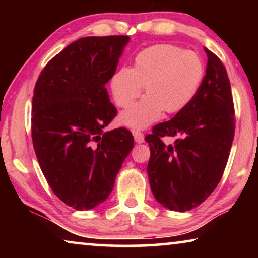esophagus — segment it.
Segmentation results:
<instances>
[{"instance_id":"34e87169","label":"esophagus","mask_w":258,"mask_h":258,"mask_svg":"<svg viewBox=\"0 0 258 258\" xmlns=\"http://www.w3.org/2000/svg\"><path fill=\"white\" fill-rule=\"evenodd\" d=\"M132 133H133V135H134V139H135V142H137V143H143L144 142V136H143V134L141 133V132H139V130H132Z\"/></svg>"}]
</instances>
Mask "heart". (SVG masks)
I'll list each match as a JSON object with an SVG mask.
<instances>
[{
	"label": "heart",
	"instance_id": "obj_1",
	"mask_svg": "<svg viewBox=\"0 0 258 258\" xmlns=\"http://www.w3.org/2000/svg\"><path fill=\"white\" fill-rule=\"evenodd\" d=\"M203 63L192 51L175 45L156 44L140 51L133 68H121L111 79L116 104L128 109L142 95L140 103L121 116L123 124L146 128L163 111L169 115L184 110L195 98L203 80Z\"/></svg>",
	"mask_w": 258,
	"mask_h": 258
}]
</instances>
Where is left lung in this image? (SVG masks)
<instances>
[{"label": "left lung", "instance_id": "8db88e82", "mask_svg": "<svg viewBox=\"0 0 258 258\" xmlns=\"http://www.w3.org/2000/svg\"><path fill=\"white\" fill-rule=\"evenodd\" d=\"M206 76L195 98L170 121L146 136L150 147L148 177L158 203L188 211L216 189L227 165L235 134L231 86L223 63L209 49ZM176 137L172 146L161 137Z\"/></svg>", "mask_w": 258, "mask_h": 258}]
</instances>
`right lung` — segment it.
<instances>
[{"label": "right lung", "instance_id": "right-lung-1", "mask_svg": "<svg viewBox=\"0 0 258 258\" xmlns=\"http://www.w3.org/2000/svg\"><path fill=\"white\" fill-rule=\"evenodd\" d=\"M129 40L122 35L80 38L48 62L35 84V154L55 195L76 210L108 199L134 147L130 130L103 132L117 115L105 84Z\"/></svg>", "mask_w": 258, "mask_h": 258}]
</instances>
